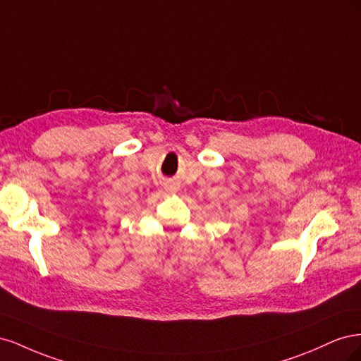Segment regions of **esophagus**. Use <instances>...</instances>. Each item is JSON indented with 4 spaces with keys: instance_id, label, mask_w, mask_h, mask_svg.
<instances>
[{
    "instance_id": "34e87169",
    "label": "esophagus",
    "mask_w": 361,
    "mask_h": 361,
    "mask_svg": "<svg viewBox=\"0 0 361 361\" xmlns=\"http://www.w3.org/2000/svg\"><path fill=\"white\" fill-rule=\"evenodd\" d=\"M162 187H164V190H166V192H169V194H176L178 190H179V185L176 182H173V180H166L162 183Z\"/></svg>"
}]
</instances>
